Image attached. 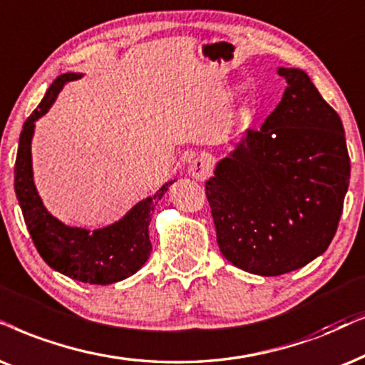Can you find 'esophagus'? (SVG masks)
<instances>
[{
	"label": "esophagus",
	"instance_id": "34e87169",
	"mask_svg": "<svg viewBox=\"0 0 365 365\" xmlns=\"http://www.w3.org/2000/svg\"><path fill=\"white\" fill-rule=\"evenodd\" d=\"M211 169V160L206 158V155H201V158H196L189 164V174L192 178H196L197 181H205V179L210 176Z\"/></svg>",
	"mask_w": 365,
	"mask_h": 365
}]
</instances>
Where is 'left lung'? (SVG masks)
Returning a JSON list of instances; mask_svg holds the SVG:
<instances>
[{"mask_svg":"<svg viewBox=\"0 0 365 365\" xmlns=\"http://www.w3.org/2000/svg\"><path fill=\"white\" fill-rule=\"evenodd\" d=\"M278 75L287 80L282 102L206 181L221 253L262 277L305 267L329 248L350 178L339 113L304 70Z\"/></svg>","mask_w":365,"mask_h":365,"instance_id":"1","label":"left lung"}]
</instances>
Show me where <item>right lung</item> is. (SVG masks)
I'll return each instance as SVG.
<instances>
[{"instance_id": "add662e5", "label": "right lung", "mask_w": 365, "mask_h": 365, "mask_svg": "<svg viewBox=\"0 0 365 365\" xmlns=\"http://www.w3.org/2000/svg\"><path fill=\"white\" fill-rule=\"evenodd\" d=\"M80 77L82 73L60 75L23 124L15 163V192L33 243L50 268L72 280L110 285L134 275L148 262L153 250L149 240L150 216L173 181L165 182L154 196L137 202L122 220L106 228H73L46 211L33 182L31 139L35 120L48 112L65 83Z\"/></svg>"}]
</instances>
